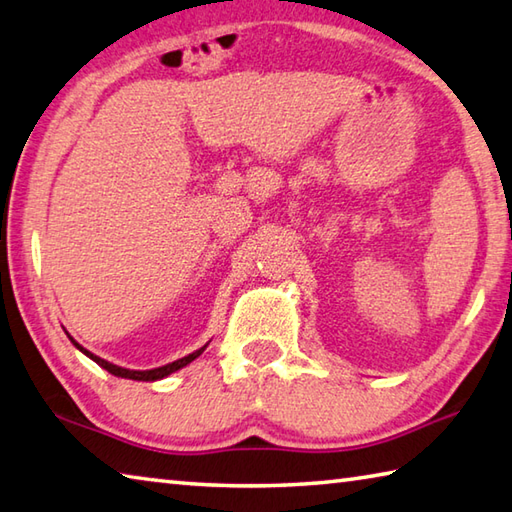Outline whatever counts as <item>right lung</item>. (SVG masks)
Listing matches in <instances>:
<instances>
[{
    "label": "right lung",
    "mask_w": 512,
    "mask_h": 512,
    "mask_svg": "<svg viewBox=\"0 0 512 512\" xmlns=\"http://www.w3.org/2000/svg\"><path fill=\"white\" fill-rule=\"evenodd\" d=\"M73 345H76L82 353H85V356H89L91 360H94L96 365H100L102 369H107L109 374H114V376H118V378H129V380H150V383H152V380H161V378H165V376L174 374V371H179V369L185 367V365H190V362H192L194 358H199L201 353H203V349H206V347H201V349H197V351H192L190 356H185V358H179V360L170 362V365H163V367H156V369H145V371H136V369H125V367L111 365V362L98 358L96 353H91V351H87L85 347H80L78 342H73Z\"/></svg>",
    "instance_id": "obj_1"
}]
</instances>
